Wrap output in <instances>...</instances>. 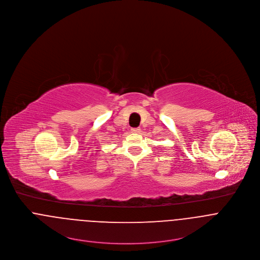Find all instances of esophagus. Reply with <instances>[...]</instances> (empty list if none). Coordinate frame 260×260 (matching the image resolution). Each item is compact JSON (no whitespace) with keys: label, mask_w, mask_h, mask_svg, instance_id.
<instances>
[{"label":"esophagus","mask_w":260,"mask_h":260,"mask_svg":"<svg viewBox=\"0 0 260 260\" xmlns=\"http://www.w3.org/2000/svg\"><path fill=\"white\" fill-rule=\"evenodd\" d=\"M140 131H141L140 128H132V129H131V132H132V133H139Z\"/></svg>","instance_id":"obj_1"}]
</instances>
